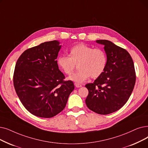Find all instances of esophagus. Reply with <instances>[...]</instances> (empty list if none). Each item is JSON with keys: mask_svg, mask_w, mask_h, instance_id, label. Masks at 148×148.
<instances>
[{"mask_svg": "<svg viewBox=\"0 0 148 148\" xmlns=\"http://www.w3.org/2000/svg\"><path fill=\"white\" fill-rule=\"evenodd\" d=\"M74 85H75V86L76 88H80V87H82V85L79 84V83H74Z\"/></svg>", "mask_w": 148, "mask_h": 148, "instance_id": "esophagus-1", "label": "esophagus"}]
</instances>
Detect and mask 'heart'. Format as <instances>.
Instances as JSON below:
<instances>
[{"label":"heart","mask_w":148,"mask_h":148,"mask_svg":"<svg viewBox=\"0 0 148 148\" xmlns=\"http://www.w3.org/2000/svg\"><path fill=\"white\" fill-rule=\"evenodd\" d=\"M57 62L62 71L67 75L72 74L75 65H78L79 70L69 76L68 80L80 83L90 76L96 79L103 74L107 65V56L103 49L79 43L71 48L69 56H60Z\"/></svg>","instance_id":"1"}]
</instances>
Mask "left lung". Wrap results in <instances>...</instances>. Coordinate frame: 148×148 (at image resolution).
Wrapping results in <instances>:
<instances>
[{"label":"left lung","mask_w":148,"mask_h":148,"mask_svg":"<svg viewBox=\"0 0 148 148\" xmlns=\"http://www.w3.org/2000/svg\"><path fill=\"white\" fill-rule=\"evenodd\" d=\"M96 42L104 45L107 65L94 82L85 85L89 91L85 102L90 110L106 115L120 110L129 99L136 83V71L126 49L107 40Z\"/></svg>","instance_id":"left-lung-1"}]
</instances>
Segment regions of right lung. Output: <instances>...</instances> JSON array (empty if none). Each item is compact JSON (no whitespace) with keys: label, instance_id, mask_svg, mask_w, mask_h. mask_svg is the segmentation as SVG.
<instances>
[{"label":"right lung","instance_id":"obj_1","mask_svg":"<svg viewBox=\"0 0 148 148\" xmlns=\"http://www.w3.org/2000/svg\"><path fill=\"white\" fill-rule=\"evenodd\" d=\"M46 42L25 50L18 59L13 83L22 105L32 114L51 118L65 108L74 89L59 69L56 59L61 45Z\"/></svg>","mask_w":148,"mask_h":148}]
</instances>
